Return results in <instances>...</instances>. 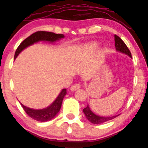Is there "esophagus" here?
<instances>
[{
    "instance_id": "34e87169",
    "label": "esophagus",
    "mask_w": 148,
    "mask_h": 148,
    "mask_svg": "<svg viewBox=\"0 0 148 148\" xmlns=\"http://www.w3.org/2000/svg\"><path fill=\"white\" fill-rule=\"evenodd\" d=\"M80 87H81V86L79 84H75L72 85V86H71V88H70V89H71V91H76V90L79 89V88H80Z\"/></svg>"
}]
</instances>
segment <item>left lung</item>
Here are the masks:
<instances>
[{"label":"left lung","instance_id":"1","mask_svg":"<svg viewBox=\"0 0 148 148\" xmlns=\"http://www.w3.org/2000/svg\"><path fill=\"white\" fill-rule=\"evenodd\" d=\"M114 39H115V47H116V49L117 51H119L120 52H122V53L127 54L129 57L132 58L131 53H130V50L127 48L126 45L125 44L123 41L121 40L120 37L118 36V35H114ZM85 116L88 121L91 123L94 124H101L102 123L106 122V121H110V120H112L115 119L116 117H117L119 115L117 116H108V117H103V116H99L96 115L95 113H93L91 111V110L90 109L88 105H87V106L85 108H84L83 110Z\"/></svg>","mask_w":148,"mask_h":148}]
</instances>
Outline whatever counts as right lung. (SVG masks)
<instances>
[{
    "label": "right lung",
    "mask_w": 148,
    "mask_h": 148,
    "mask_svg": "<svg viewBox=\"0 0 148 148\" xmlns=\"http://www.w3.org/2000/svg\"><path fill=\"white\" fill-rule=\"evenodd\" d=\"M64 35H62V34H55L54 32H46V31H38V32H35V33L32 34L30 36L27 37L25 40H23L21 43V45L18 46L16 51H15L14 59H16L18 54L21 53L23 49H25L27 47L32 45L34 43H36L39 41H47L54 42L57 41V40L64 38ZM66 94V88L62 89L60 94L57 97V99L54 100V101L49 106L43 108V109H32V108L25 106L23 104H21L24 111L29 117L34 120H36L37 121H40V122H46V121H50L54 118V116L60 111L62 106V101H63L64 97Z\"/></svg>",
    "instance_id": "obj_1"
}]
</instances>
